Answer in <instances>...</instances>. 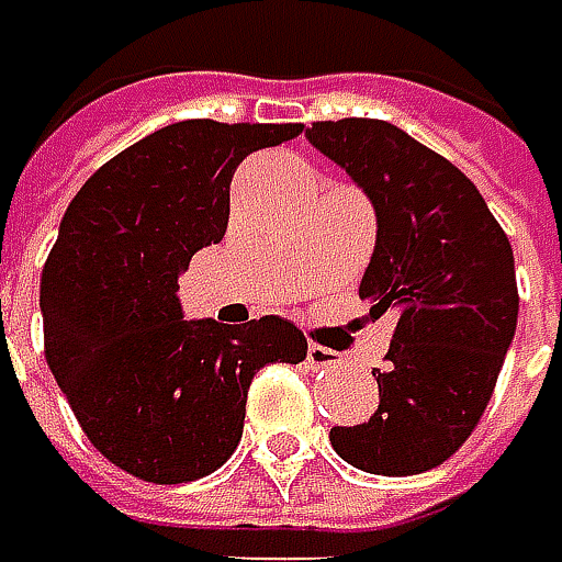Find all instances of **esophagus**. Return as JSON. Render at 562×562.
<instances>
[{
	"label": "esophagus",
	"mask_w": 562,
	"mask_h": 562,
	"mask_svg": "<svg viewBox=\"0 0 562 562\" xmlns=\"http://www.w3.org/2000/svg\"><path fill=\"white\" fill-rule=\"evenodd\" d=\"M306 360H310L313 370H335V367L345 363L341 353L331 351V348H323V345H310V348H306Z\"/></svg>",
	"instance_id": "esophagus-1"
}]
</instances>
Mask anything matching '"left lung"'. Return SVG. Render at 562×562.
<instances>
[{"label": "left lung", "instance_id": "obj_1", "mask_svg": "<svg viewBox=\"0 0 562 562\" xmlns=\"http://www.w3.org/2000/svg\"><path fill=\"white\" fill-rule=\"evenodd\" d=\"M306 138L363 189L376 246L360 281L370 313L398 310L379 407L331 427L335 452L370 474L442 464L491 402L516 335L519 291L509 237L456 164L382 120L313 123Z\"/></svg>", "mask_w": 562, "mask_h": 562}]
</instances>
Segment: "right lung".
<instances>
[{
	"label": "right lung",
	"instance_id": "obj_1",
	"mask_svg": "<svg viewBox=\"0 0 562 562\" xmlns=\"http://www.w3.org/2000/svg\"><path fill=\"white\" fill-rule=\"evenodd\" d=\"M300 123L183 120L106 160L78 189L43 266L46 363L81 430L116 468L186 484L227 462L246 392L268 363H300L306 338L281 316L186 319L180 274L221 243L243 157Z\"/></svg>",
	"mask_w": 562,
	"mask_h": 562
}]
</instances>
